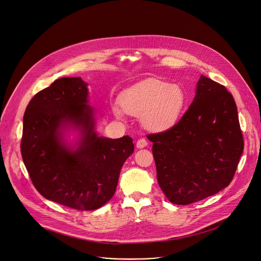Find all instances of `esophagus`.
Returning a JSON list of instances; mask_svg holds the SVG:
<instances>
[{"mask_svg": "<svg viewBox=\"0 0 261 261\" xmlns=\"http://www.w3.org/2000/svg\"><path fill=\"white\" fill-rule=\"evenodd\" d=\"M147 145V141L144 139V138H139L137 141H136V146L138 148H142V147H145Z\"/></svg>", "mask_w": 261, "mask_h": 261, "instance_id": "34e87169", "label": "esophagus"}]
</instances>
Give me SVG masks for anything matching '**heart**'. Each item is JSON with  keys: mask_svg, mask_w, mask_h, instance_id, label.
I'll return each instance as SVG.
<instances>
[{"mask_svg": "<svg viewBox=\"0 0 261 261\" xmlns=\"http://www.w3.org/2000/svg\"><path fill=\"white\" fill-rule=\"evenodd\" d=\"M125 113L141 118L145 128L153 131L165 130L179 119L186 103L182 90L165 82L151 80L128 89L121 99ZM117 116L122 111L115 109Z\"/></svg>", "mask_w": 261, "mask_h": 261, "instance_id": "obj_1", "label": "heart"}]
</instances>
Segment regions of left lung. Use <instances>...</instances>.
I'll return each instance as SVG.
<instances>
[{
  "mask_svg": "<svg viewBox=\"0 0 261 261\" xmlns=\"http://www.w3.org/2000/svg\"><path fill=\"white\" fill-rule=\"evenodd\" d=\"M157 178L174 204L212 196L230 184L244 150L237 104L227 89L201 75L194 101L171 128L148 134Z\"/></svg>",
  "mask_w": 261,
  "mask_h": 261,
  "instance_id": "left-lung-1",
  "label": "left lung"
}]
</instances>
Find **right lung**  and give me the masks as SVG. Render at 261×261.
Listing matches in <instances>:
<instances>
[{
    "instance_id": "1",
    "label": "right lung",
    "mask_w": 261,
    "mask_h": 261,
    "mask_svg": "<svg viewBox=\"0 0 261 261\" xmlns=\"http://www.w3.org/2000/svg\"><path fill=\"white\" fill-rule=\"evenodd\" d=\"M87 84L63 77L37 93L23 117L20 152L34 187L62 205L93 211L114 196L119 175L133 154V139L99 137L93 131V109ZM68 122L81 125L84 137L76 151L61 143L59 130Z\"/></svg>"
}]
</instances>
